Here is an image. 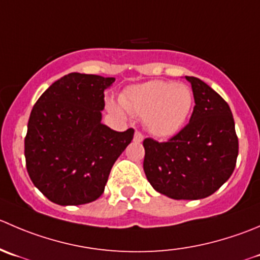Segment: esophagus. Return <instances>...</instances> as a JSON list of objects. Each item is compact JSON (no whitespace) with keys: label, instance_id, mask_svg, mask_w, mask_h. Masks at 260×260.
<instances>
[{"label":"esophagus","instance_id":"34e87169","mask_svg":"<svg viewBox=\"0 0 260 260\" xmlns=\"http://www.w3.org/2000/svg\"><path fill=\"white\" fill-rule=\"evenodd\" d=\"M142 140H143L142 133H141L140 131H136V133H135V141H136V142H142Z\"/></svg>","mask_w":260,"mask_h":260}]
</instances>
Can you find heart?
<instances>
[{"label":"heart","mask_w":260,"mask_h":260,"mask_svg":"<svg viewBox=\"0 0 260 260\" xmlns=\"http://www.w3.org/2000/svg\"><path fill=\"white\" fill-rule=\"evenodd\" d=\"M122 104L127 112L145 118L152 135L169 137L181 129L194 105L190 87L170 81H150L132 86L123 94ZM114 112L118 108L110 105Z\"/></svg>","instance_id":"obj_1"}]
</instances>
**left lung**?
<instances>
[{"mask_svg": "<svg viewBox=\"0 0 260 260\" xmlns=\"http://www.w3.org/2000/svg\"><path fill=\"white\" fill-rule=\"evenodd\" d=\"M185 79L196 103L190 120L166 142L143 140V170L158 193L173 200H201L231 176L239 140L228 103L202 80Z\"/></svg>", "mask_w": 260, "mask_h": 260, "instance_id": "1", "label": "left lung"}]
</instances>
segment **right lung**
I'll list each match as a JSON object with an SVG mask.
<instances>
[{
  "label": "right lung",
  "mask_w": 260,
  "mask_h": 260,
  "mask_svg": "<svg viewBox=\"0 0 260 260\" xmlns=\"http://www.w3.org/2000/svg\"><path fill=\"white\" fill-rule=\"evenodd\" d=\"M115 79L72 72L42 94L30 113L25 161L32 184L53 203L79 206L103 194L135 129L102 123L104 90Z\"/></svg>",
  "instance_id": "obj_1"
}]
</instances>
